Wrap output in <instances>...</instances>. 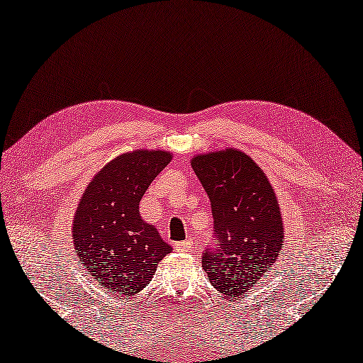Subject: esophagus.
Listing matches in <instances>:
<instances>
[{
	"label": "esophagus",
	"instance_id": "1",
	"mask_svg": "<svg viewBox=\"0 0 363 363\" xmlns=\"http://www.w3.org/2000/svg\"><path fill=\"white\" fill-rule=\"evenodd\" d=\"M175 249H177L178 252H189V250L194 249V245H193L191 240H183V242H178V244L175 245Z\"/></svg>",
	"mask_w": 363,
	"mask_h": 363
}]
</instances>
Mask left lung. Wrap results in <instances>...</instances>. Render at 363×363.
Here are the masks:
<instances>
[{"label": "left lung", "instance_id": "obj_1", "mask_svg": "<svg viewBox=\"0 0 363 363\" xmlns=\"http://www.w3.org/2000/svg\"><path fill=\"white\" fill-rule=\"evenodd\" d=\"M191 167L212 202L215 249L202 255L208 282L242 298L269 274L284 249L282 211L262 167L238 148L202 152Z\"/></svg>", "mask_w": 363, "mask_h": 363}]
</instances>
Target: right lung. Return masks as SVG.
<instances>
[{
	"instance_id": "add662e5",
	"label": "right lung",
	"mask_w": 363,
	"mask_h": 363,
	"mask_svg": "<svg viewBox=\"0 0 363 363\" xmlns=\"http://www.w3.org/2000/svg\"><path fill=\"white\" fill-rule=\"evenodd\" d=\"M172 161L164 150H133L111 159L89 182L76 206L74 253L91 282L125 300L155 276L172 247L140 217V201Z\"/></svg>"
}]
</instances>
